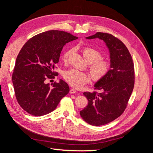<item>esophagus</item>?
<instances>
[{
	"instance_id": "esophagus-1",
	"label": "esophagus",
	"mask_w": 153,
	"mask_h": 153,
	"mask_svg": "<svg viewBox=\"0 0 153 153\" xmlns=\"http://www.w3.org/2000/svg\"><path fill=\"white\" fill-rule=\"evenodd\" d=\"M69 92H70L71 94H74V93H76V91L75 89H71L70 90H69Z\"/></svg>"
}]
</instances>
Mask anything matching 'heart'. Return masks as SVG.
<instances>
[{"mask_svg": "<svg viewBox=\"0 0 153 153\" xmlns=\"http://www.w3.org/2000/svg\"><path fill=\"white\" fill-rule=\"evenodd\" d=\"M71 52V50H68L63 53L62 59L64 62L68 61ZM82 53L85 61L90 64L89 70L92 80L95 82L103 80L110 71L111 62L108 60L103 59L102 53L94 48L84 47L82 49ZM64 78L69 84L78 89L90 80L89 75L74 69L64 73Z\"/></svg>", "mask_w": 153, "mask_h": 153, "instance_id": "obj_1", "label": "heart"}]
</instances>
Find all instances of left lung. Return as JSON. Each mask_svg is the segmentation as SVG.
I'll return each instance as SVG.
<instances>
[{
  "instance_id": "left-lung-1",
  "label": "left lung",
  "mask_w": 153,
  "mask_h": 153,
  "mask_svg": "<svg viewBox=\"0 0 153 153\" xmlns=\"http://www.w3.org/2000/svg\"><path fill=\"white\" fill-rule=\"evenodd\" d=\"M103 40L110 52L111 69L94 89L85 92L88 105L80 112L84 121L92 126H102L119 117L126 109L135 84V70L131 55L121 40L113 35L97 32L86 39Z\"/></svg>"
}]
</instances>
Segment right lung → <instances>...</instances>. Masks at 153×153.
<instances>
[{
	"label": "right lung",
	"mask_w": 153,
	"mask_h": 153,
	"mask_svg": "<svg viewBox=\"0 0 153 153\" xmlns=\"http://www.w3.org/2000/svg\"><path fill=\"white\" fill-rule=\"evenodd\" d=\"M78 38L68 32L52 30L32 37L23 46L16 59L12 80L18 103L27 113L41 116L53 111L68 94L69 87L62 80L52 85L55 65L62 48Z\"/></svg>",
	"instance_id": "obj_1"
}]
</instances>
